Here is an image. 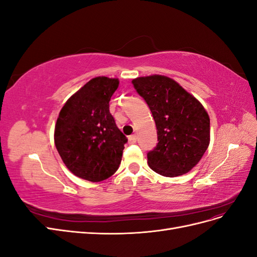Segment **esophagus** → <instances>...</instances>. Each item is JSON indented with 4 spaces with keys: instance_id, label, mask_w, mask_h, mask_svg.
Here are the masks:
<instances>
[{
    "instance_id": "esophagus-1",
    "label": "esophagus",
    "mask_w": 257,
    "mask_h": 257,
    "mask_svg": "<svg viewBox=\"0 0 257 257\" xmlns=\"http://www.w3.org/2000/svg\"><path fill=\"white\" fill-rule=\"evenodd\" d=\"M136 141H137L136 135H131V136L128 137V143H130V144H135Z\"/></svg>"
}]
</instances>
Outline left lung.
Instances as JSON below:
<instances>
[{
    "label": "left lung",
    "instance_id": "left-lung-1",
    "mask_svg": "<svg viewBox=\"0 0 257 257\" xmlns=\"http://www.w3.org/2000/svg\"><path fill=\"white\" fill-rule=\"evenodd\" d=\"M147 102L158 131V145L148 153V164L162 176L189 173L210 144V118L204 106L174 79L163 75L132 80Z\"/></svg>",
    "mask_w": 257,
    "mask_h": 257
}]
</instances>
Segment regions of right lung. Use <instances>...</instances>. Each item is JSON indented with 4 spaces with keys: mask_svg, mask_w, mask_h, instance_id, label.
<instances>
[{
    "mask_svg": "<svg viewBox=\"0 0 257 257\" xmlns=\"http://www.w3.org/2000/svg\"><path fill=\"white\" fill-rule=\"evenodd\" d=\"M118 78H92L69 97L54 127V145L69 172L91 182L112 176L127 138L116 127L109 100Z\"/></svg>",
    "mask_w": 257,
    "mask_h": 257,
    "instance_id": "right-lung-1",
    "label": "right lung"
}]
</instances>
